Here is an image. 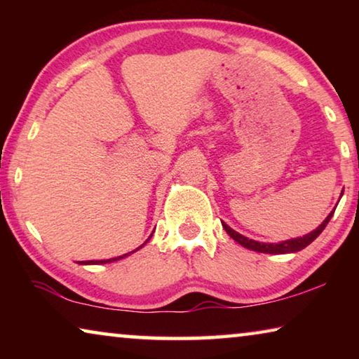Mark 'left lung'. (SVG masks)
<instances>
[{
  "mask_svg": "<svg viewBox=\"0 0 359 359\" xmlns=\"http://www.w3.org/2000/svg\"><path fill=\"white\" fill-rule=\"evenodd\" d=\"M336 210V209H334ZM334 210L331 212L330 215L325 218V222L320 224L317 229L311 231V233L302 236V238H296V239H288V241H283V242H278V244H267V242H258V241H253V239H248L245 236L239 234L238 231H234L233 228H229L226 223L222 222L223 228L226 233L233 238L238 244H241L242 247L248 248V250H255V252H259V253H272V255H282V253H294V252H299L302 248H306L309 244H312V242L318 238L321 234V231L326 228V224L330 223L331 217L334 214Z\"/></svg>",
  "mask_w": 359,
  "mask_h": 359,
  "instance_id": "obj_1",
  "label": "left lung"
}]
</instances>
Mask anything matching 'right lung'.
Listing matches in <instances>:
<instances>
[{
  "label": "right lung",
  "instance_id": "add662e5",
  "mask_svg": "<svg viewBox=\"0 0 359 359\" xmlns=\"http://www.w3.org/2000/svg\"><path fill=\"white\" fill-rule=\"evenodd\" d=\"M142 247V245H141ZM139 247V248H141ZM139 248H136V250H139ZM133 250V252H136ZM131 252V253H133ZM130 255V253H128ZM128 255H123V257H117V258H111V259H96V261H81V264H106V263H112V261H117V259H121L125 257H128Z\"/></svg>",
  "mask_w": 359,
  "mask_h": 359
}]
</instances>
